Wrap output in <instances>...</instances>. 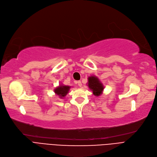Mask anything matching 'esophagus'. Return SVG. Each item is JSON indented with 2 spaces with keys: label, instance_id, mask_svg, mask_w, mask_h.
Segmentation results:
<instances>
[{
  "label": "esophagus",
  "instance_id": "esophagus-1",
  "mask_svg": "<svg viewBox=\"0 0 157 157\" xmlns=\"http://www.w3.org/2000/svg\"><path fill=\"white\" fill-rule=\"evenodd\" d=\"M78 85L79 86H82V83H81V81H78Z\"/></svg>",
  "mask_w": 157,
  "mask_h": 157
}]
</instances>
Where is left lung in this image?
<instances>
[{"instance_id": "1", "label": "left lung", "mask_w": 157, "mask_h": 157, "mask_svg": "<svg viewBox=\"0 0 157 157\" xmlns=\"http://www.w3.org/2000/svg\"><path fill=\"white\" fill-rule=\"evenodd\" d=\"M88 85L95 96H99L104 90V86L98 77L92 76L88 78Z\"/></svg>"}]
</instances>
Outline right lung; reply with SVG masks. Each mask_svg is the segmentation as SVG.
<instances>
[{"mask_svg": "<svg viewBox=\"0 0 157 157\" xmlns=\"http://www.w3.org/2000/svg\"><path fill=\"white\" fill-rule=\"evenodd\" d=\"M71 88L70 86H66L63 85H60L59 86L56 87L54 89V92L58 95H59L60 98H63L65 97V95L69 92Z\"/></svg>", "mask_w": 157, "mask_h": 157, "instance_id": "obj_1", "label": "right lung"}]
</instances>
